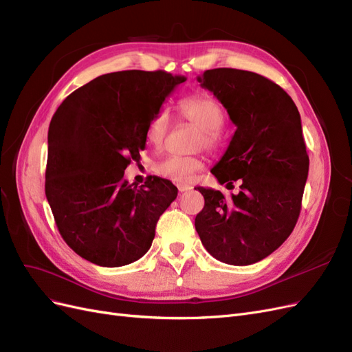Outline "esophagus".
<instances>
[{
    "instance_id": "1",
    "label": "esophagus",
    "mask_w": 352,
    "mask_h": 352,
    "mask_svg": "<svg viewBox=\"0 0 352 352\" xmlns=\"http://www.w3.org/2000/svg\"><path fill=\"white\" fill-rule=\"evenodd\" d=\"M177 189H179V192H180V194H184V192H188V190L192 189V186L182 184V185H177Z\"/></svg>"
}]
</instances>
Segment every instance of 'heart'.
Returning <instances> with one entry per match:
<instances>
[{"instance_id": "1", "label": "heart", "mask_w": 352, "mask_h": 352, "mask_svg": "<svg viewBox=\"0 0 352 352\" xmlns=\"http://www.w3.org/2000/svg\"><path fill=\"white\" fill-rule=\"evenodd\" d=\"M179 111L186 120L201 129L199 142L208 150L220 142V127L225 123V111L217 100L210 95H194L180 101ZM170 126V117L166 110H160L146 127V141L154 146L162 145ZM204 167L199 157L170 155L155 164V172L173 182H188L197 172Z\"/></svg>"}]
</instances>
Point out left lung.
I'll use <instances>...</instances> for the list:
<instances>
[{"label":"left lung","instance_id":"8db88e82","mask_svg":"<svg viewBox=\"0 0 352 352\" xmlns=\"http://www.w3.org/2000/svg\"><path fill=\"white\" fill-rule=\"evenodd\" d=\"M197 79L236 126L211 173L220 185L239 182L241 190L226 198L198 186L206 204L195 229L212 257L248 265L278 250L300 216L310 164L301 116L289 95L261 74L223 67Z\"/></svg>","mask_w":352,"mask_h":352}]
</instances>
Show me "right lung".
<instances>
[{
  "mask_svg": "<svg viewBox=\"0 0 352 352\" xmlns=\"http://www.w3.org/2000/svg\"><path fill=\"white\" fill-rule=\"evenodd\" d=\"M185 76L107 73L72 92L48 129L45 195L63 239L102 267H120L150 250L160 216L177 197L167 179L140 188L123 179L145 150L146 127Z\"/></svg>",
  "mask_w": 352,
  "mask_h": 352,
  "instance_id": "right-lung-1",
  "label": "right lung"
}]
</instances>
